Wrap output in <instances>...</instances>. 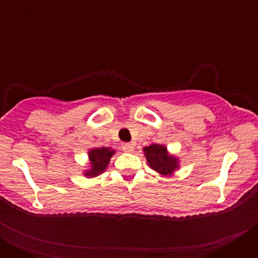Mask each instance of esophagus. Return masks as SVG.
Segmentation results:
<instances>
[{
	"mask_svg": "<svg viewBox=\"0 0 258 258\" xmlns=\"http://www.w3.org/2000/svg\"><path fill=\"white\" fill-rule=\"evenodd\" d=\"M122 150H124L125 152H133L134 145L133 143H124V145H122Z\"/></svg>",
	"mask_w": 258,
	"mask_h": 258,
	"instance_id": "esophagus-1",
	"label": "esophagus"
}]
</instances>
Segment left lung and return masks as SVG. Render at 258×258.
<instances>
[{
    "instance_id": "left-lung-1",
    "label": "left lung",
    "mask_w": 258,
    "mask_h": 258,
    "mask_svg": "<svg viewBox=\"0 0 258 258\" xmlns=\"http://www.w3.org/2000/svg\"><path fill=\"white\" fill-rule=\"evenodd\" d=\"M143 152L150 168L160 173L161 175H170L175 169H178V159L169 155L164 145L152 143L145 147Z\"/></svg>"
}]
</instances>
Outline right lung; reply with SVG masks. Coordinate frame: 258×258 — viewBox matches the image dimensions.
<instances>
[{
  "label": "right lung",
  "mask_w": 258,
  "mask_h": 258,
  "mask_svg": "<svg viewBox=\"0 0 258 258\" xmlns=\"http://www.w3.org/2000/svg\"><path fill=\"white\" fill-rule=\"evenodd\" d=\"M89 160H90V169L85 170L84 174L86 177H97L106 170L108 166L109 159L115 154L111 147H97L88 152Z\"/></svg>",
  "instance_id": "1"
}]
</instances>
